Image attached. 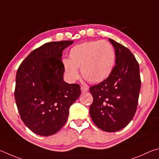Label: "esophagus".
Listing matches in <instances>:
<instances>
[{"label":"esophagus","instance_id":"obj_1","mask_svg":"<svg viewBox=\"0 0 159 159\" xmlns=\"http://www.w3.org/2000/svg\"><path fill=\"white\" fill-rule=\"evenodd\" d=\"M81 91L82 93H85L89 91V88L87 87H81Z\"/></svg>","mask_w":159,"mask_h":159}]
</instances>
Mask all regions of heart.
I'll return each instance as SVG.
<instances>
[{
    "label": "heart",
    "mask_w": 159,
    "mask_h": 159,
    "mask_svg": "<svg viewBox=\"0 0 159 159\" xmlns=\"http://www.w3.org/2000/svg\"><path fill=\"white\" fill-rule=\"evenodd\" d=\"M69 59L63 60V68L67 79L71 82L80 77V68L84 79L91 83H99L108 78L115 64V52L106 41L91 40L72 47Z\"/></svg>",
    "instance_id": "1"
}]
</instances>
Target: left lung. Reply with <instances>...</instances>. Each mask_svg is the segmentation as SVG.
I'll use <instances>...</instances> for the list:
<instances>
[{
  "mask_svg": "<svg viewBox=\"0 0 159 159\" xmlns=\"http://www.w3.org/2000/svg\"><path fill=\"white\" fill-rule=\"evenodd\" d=\"M109 41L115 47L116 65L108 78L90 87L93 101L89 113L99 129L115 132L126 126L135 115L141 80L134 55L121 44Z\"/></svg>",
  "mask_w": 159,
  "mask_h": 159,
  "instance_id": "1",
  "label": "left lung"
}]
</instances>
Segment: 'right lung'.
Returning a JSON list of instances; mask_svg holds the SVG:
<instances>
[{
  "instance_id": "obj_1",
  "label": "right lung",
  "mask_w": 159,
  "mask_h": 159,
  "mask_svg": "<svg viewBox=\"0 0 159 159\" xmlns=\"http://www.w3.org/2000/svg\"><path fill=\"white\" fill-rule=\"evenodd\" d=\"M72 40L51 42L33 50L16 72L15 98L21 120L33 133L49 136L67 121L80 86L63 81L62 52Z\"/></svg>"
}]
</instances>
